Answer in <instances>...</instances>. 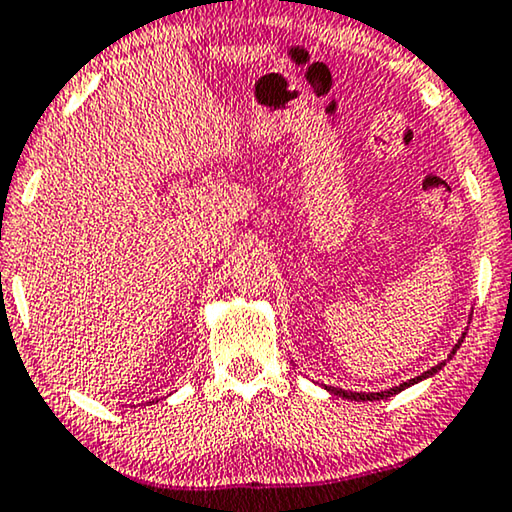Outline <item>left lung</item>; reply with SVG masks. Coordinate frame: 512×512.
<instances>
[{
	"mask_svg": "<svg viewBox=\"0 0 512 512\" xmlns=\"http://www.w3.org/2000/svg\"><path fill=\"white\" fill-rule=\"evenodd\" d=\"M462 343V341H459ZM459 343L455 345V350H452V355H455L457 352V348H459ZM450 355V357H452ZM445 366V362H441V364H436L434 369H429V371H424L422 376H417V378H413V380H408V383H401L399 387H392V390H387V392H345V390H341V387H327L329 392H334V394H338V397H343V399H350V401H378V399H387V397H392V394H399L401 390H406V387H410V385H415V383H420L422 378H429V376H434L436 371H441Z\"/></svg>",
	"mask_w": 512,
	"mask_h": 512,
	"instance_id": "obj_1",
	"label": "left lung"
}]
</instances>
